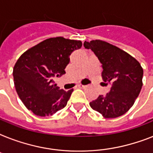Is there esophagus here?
Masks as SVG:
<instances>
[{"label": "esophagus", "instance_id": "obj_1", "mask_svg": "<svg viewBox=\"0 0 153 153\" xmlns=\"http://www.w3.org/2000/svg\"><path fill=\"white\" fill-rule=\"evenodd\" d=\"M78 87H79V88H81V89H84V88H86V86H85V85H81V84H79V85H78Z\"/></svg>", "mask_w": 153, "mask_h": 153}]
</instances>
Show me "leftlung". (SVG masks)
I'll return each instance as SVG.
<instances>
[{
  "label": "left lung",
  "mask_w": 153,
  "mask_h": 153,
  "mask_svg": "<svg viewBox=\"0 0 153 153\" xmlns=\"http://www.w3.org/2000/svg\"><path fill=\"white\" fill-rule=\"evenodd\" d=\"M102 63L103 81L111 85L109 93L90 102L94 110L105 118L126 114L137 99L142 87L143 69L137 60L117 47L96 39L85 41Z\"/></svg>",
  "instance_id": "8db88e82"
}]
</instances>
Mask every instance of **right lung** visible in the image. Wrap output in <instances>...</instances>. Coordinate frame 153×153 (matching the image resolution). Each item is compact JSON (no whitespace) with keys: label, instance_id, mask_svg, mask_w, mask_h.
I'll return each mask as SVG.
<instances>
[{"label":"right lung","instance_id":"add662e5","mask_svg":"<svg viewBox=\"0 0 153 153\" xmlns=\"http://www.w3.org/2000/svg\"><path fill=\"white\" fill-rule=\"evenodd\" d=\"M80 40L50 38L25 51L16 62V91L27 109L37 116L52 115L67 105L73 89L63 91L54 79L66 74L70 55L82 48Z\"/></svg>","mask_w":153,"mask_h":153}]
</instances>
